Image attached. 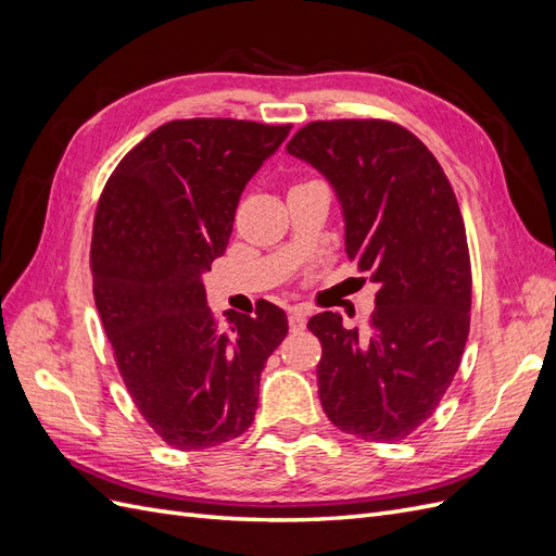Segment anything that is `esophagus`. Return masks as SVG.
<instances>
[{"label":"esophagus","mask_w":556,"mask_h":556,"mask_svg":"<svg viewBox=\"0 0 556 556\" xmlns=\"http://www.w3.org/2000/svg\"><path fill=\"white\" fill-rule=\"evenodd\" d=\"M288 319H290V329H292V331H304V329H306L308 313H306L304 308L296 306V308L290 311V317H288Z\"/></svg>","instance_id":"esophagus-1"}]
</instances>
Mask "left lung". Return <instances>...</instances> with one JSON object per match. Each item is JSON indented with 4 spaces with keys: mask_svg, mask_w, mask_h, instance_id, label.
Returning a JSON list of instances; mask_svg holds the SVG:
<instances>
[{
    "mask_svg": "<svg viewBox=\"0 0 556 556\" xmlns=\"http://www.w3.org/2000/svg\"><path fill=\"white\" fill-rule=\"evenodd\" d=\"M288 153L327 178L345 252L378 285L371 329L317 313V394L331 425L376 443L427 422L457 374L470 325V260L462 211L439 160L384 121H317Z\"/></svg>",
    "mask_w": 556,
    "mask_h": 556,
    "instance_id": "obj_1",
    "label": "left lung"
}]
</instances>
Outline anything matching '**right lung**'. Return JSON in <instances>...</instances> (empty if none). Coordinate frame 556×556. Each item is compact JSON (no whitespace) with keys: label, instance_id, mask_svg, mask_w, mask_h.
Segmentation results:
<instances>
[{"label":"right lung","instance_id":"right-lung-1","mask_svg":"<svg viewBox=\"0 0 556 556\" xmlns=\"http://www.w3.org/2000/svg\"><path fill=\"white\" fill-rule=\"evenodd\" d=\"M290 125L174 121L115 166L92 229V290L127 392L164 443L204 450L255 419L260 376L288 336L264 301L215 323L204 276L229 243L241 192Z\"/></svg>","mask_w":556,"mask_h":556}]
</instances>
